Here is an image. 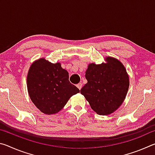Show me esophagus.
<instances>
[{"label":"esophagus","instance_id":"obj_1","mask_svg":"<svg viewBox=\"0 0 155 155\" xmlns=\"http://www.w3.org/2000/svg\"><path fill=\"white\" fill-rule=\"evenodd\" d=\"M77 87L79 89V90H81V88H82V83H78L77 85Z\"/></svg>","mask_w":155,"mask_h":155}]
</instances>
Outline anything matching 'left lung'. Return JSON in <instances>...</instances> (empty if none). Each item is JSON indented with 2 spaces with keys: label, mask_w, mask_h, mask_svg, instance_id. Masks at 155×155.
<instances>
[{
  "label": "left lung",
  "mask_w": 155,
  "mask_h": 155,
  "mask_svg": "<svg viewBox=\"0 0 155 155\" xmlns=\"http://www.w3.org/2000/svg\"><path fill=\"white\" fill-rule=\"evenodd\" d=\"M107 63L90 64L85 72L87 83L81 94L98 115L112 114L119 108L127 96L129 78L118 60L108 57Z\"/></svg>",
  "instance_id": "1"
}]
</instances>
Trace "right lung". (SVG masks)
Here are the masks:
<instances>
[{
  "label": "right lung",
  "instance_id": "add662e5",
  "mask_svg": "<svg viewBox=\"0 0 155 155\" xmlns=\"http://www.w3.org/2000/svg\"><path fill=\"white\" fill-rule=\"evenodd\" d=\"M27 89L33 104L47 115L59 112L70 97L80 92L70 82L68 71L63 69L59 63L52 64L43 58L30 67Z\"/></svg>",
  "mask_w": 155,
  "mask_h": 155
}]
</instances>
